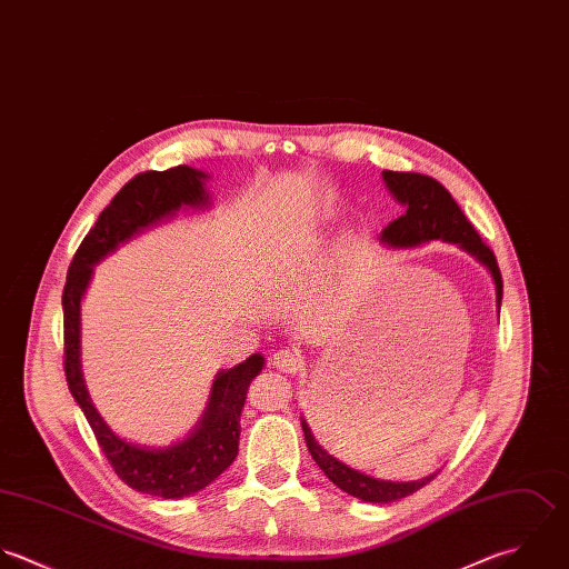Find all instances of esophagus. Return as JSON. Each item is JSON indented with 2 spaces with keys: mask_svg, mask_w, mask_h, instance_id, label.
Instances as JSON below:
<instances>
[{
  "mask_svg": "<svg viewBox=\"0 0 569 569\" xmlns=\"http://www.w3.org/2000/svg\"><path fill=\"white\" fill-rule=\"evenodd\" d=\"M271 365L278 369V371H282V373H298L300 369H302V360H300V356L298 353H293V351H289V349H280V351H276L273 353V358H271Z\"/></svg>",
  "mask_w": 569,
  "mask_h": 569,
  "instance_id": "34e87169",
  "label": "esophagus"
}]
</instances>
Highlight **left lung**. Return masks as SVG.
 <instances>
[{"label": "left lung", "mask_w": 569, "mask_h": 569, "mask_svg": "<svg viewBox=\"0 0 569 569\" xmlns=\"http://www.w3.org/2000/svg\"><path fill=\"white\" fill-rule=\"evenodd\" d=\"M383 186L392 193V198L401 204V216L392 220L379 236V240L388 249H412L430 240H443L450 244H457L466 253H470L477 262H481L495 282L497 291V311L501 309L503 298V280L497 264V258L490 247L483 244L470 220L463 216L450 191L441 183H437L430 177L412 174V172H381ZM307 448L313 457V461L320 466V470L345 492L351 497H358L369 503H390L397 499H403L426 483H430L437 472L421 477L417 481H388L378 479L371 475H365L340 459H336L327 448H322L307 423L305 417H300Z\"/></svg>", "instance_id": "8db88e82"}]
</instances>
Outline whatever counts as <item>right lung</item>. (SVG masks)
Returning a JSON list of instances; mask_svg holds the SVG:
<instances>
[{
    "instance_id": "obj_1",
    "label": "right lung",
    "mask_w": 569,
    "mask_h": 569,
    "mask_svg": "<svg viewBox=\"0 0 569 569\" xmlns=\"http://www.w3.org/2000/svg\"><path fill=\"white\" fill-rule=\"evenodd\" d=\"M209 174L179 166L166 172L134 177L101 211L94 227L79 244L63 287V369L68 388L83 410L103 455L114 472L137 492L183 499L216 481L236 459L240 439V412L247 390L264 367V356L253 353L233 369L216 373L209 401L190 435L170 446H141L117 435L99 415L81 371V300L90 287L94 267L121 244L143 231L172 220L179 211L211 207Z\"/></svg>"
}]
</instances>
